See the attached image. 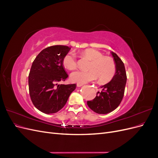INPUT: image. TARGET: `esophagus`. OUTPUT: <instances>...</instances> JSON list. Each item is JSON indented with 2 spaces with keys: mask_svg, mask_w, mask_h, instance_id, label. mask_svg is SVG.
<instances>
[{
  "mask_svg": "<svg viewBox=\"0 0 158 158\" xmlns=\"http://www.w3.org/2000/svg\"><path fill=\"white\" fill-rule=\"evenodd\" d=\"M76 85H77V87H81V86H82L83 84H79V83H77V84H76Z\"/></svg>",
  "mask_w": 158,
  "mask_h": 158,
  "instance_id": "obj_1",
  "label": "esophagus"
}]
</instances>
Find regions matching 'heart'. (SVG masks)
I'll return each instance as SVG.
<instances>
[{"label":"heart","mask_w":158,"mask_h":158,"mask_svg":"<svg viewBox=\"0 0 158 158\" xmlns=\"http://www.w3.org/2000/svg\"><path fill=\"white\" fill-rule=\"evenodd\" d=\"M82 55L92 60L89 66V70H76L70 74V79L73 82L84 84L98 79L101 82H108L111 80L116 72L114 61L105 57L101 52L94 49L85 50ZM63 65L69 70H74L77 66V60L74 54L69 52L63 59Z\"/></svg>","instance_id":"b5f03b06"}]
</instances>
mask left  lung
Instances as JSON below:
<instances>
[{
	"instance_id": "left-lung-1",
	"label": "left lung",
	"mask_w": 158,
	"mask_h": 158,
	"mask_svg": "<svg viewBox=\"0 0 158 158\" xmlns=\"http://www.w3.org/2000/svg\"><path fill=\"white\" fill-rule=\"evenodd\" d=\"M116 72L112 80L107 84L100 86L102 91L97 92V95L92 101H88V107L95 113L107 114L115 109L121 103L127 82L125 67L118 55L111 52Z\"/></svg>"
}]
</instances>
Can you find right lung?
I'll return each instance as SVG.
<instances>
[{"label":"right lung","mask_w":158,"mask_h":158,"mask_svg":"<svg viewBox=\"0 0 158 158\" xmlns=\"http://www.w3.org/2000/svg\"><path fill=\"white\" fill-rule=\"evenodd\" d=\"M70 49L65 45L49 47L42 50L32 63L28 77L30 98L34 106L45 114L60 111L76 89L75 84H57L68 78L63 59Z\"/></svg>","instance_id":"add662e5"}]
</instances>
